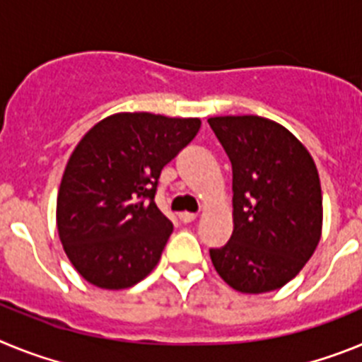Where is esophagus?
<instances>
[{"instance_id": "1", "label": "esophagus", "mask_w": 362, "mask_h": 362, "mask_svg": "<svg viewBox=\"0 0 362 362\" xmlns=\"http://www.w3.org/2000/svg\"><path fill=\"white\" fill-rule=\"evenodd\" d=\"M197 214H190V212H181L179 214V219L183 221V223H192V221H196Z\"/></svg>"}]
</instances>
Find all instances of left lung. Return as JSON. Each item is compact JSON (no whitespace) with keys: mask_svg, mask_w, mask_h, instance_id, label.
<instances>
[{"mask_svg":"<svg viewBox=\"0 0 362 362\" xmlns=\"http://www.w3.org/2000/svg\"><path fill=\"white\" fill-rule=\"evenodd\" d=\"M232 163L233 232L210 257L243 293L277 290L317 248L322 226L319 174L293 134L259 116L210 117Z\"/></svg>","mask_w":362,"mask_h":362,"instance_id":"obj_1","label":"left lung"}]
</instances>
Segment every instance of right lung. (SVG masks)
Listing matches in <instances>:
<instances>
[{
	"instance_id": "1",
	"label": "right lung",
	"mask_w": 362,
	"mask_h": 362,
	"mask_svg": "<svg viewBox=\"0 0 362 362\" xmlns=\"http://www.w3.org/2000/svg\"><path fill=\"white\" fill-rule=\"evenodd\" d=\"M199 119L123 112L85 134L57 194V232L94 286L130 288L161 259L170 219L153 201L163 166L199 132Z\"/></svg>"
}]
</instances>
